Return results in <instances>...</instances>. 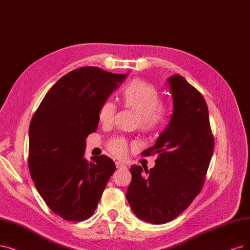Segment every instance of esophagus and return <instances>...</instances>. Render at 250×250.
I'll use <instances>...</instances> for the list:
<instances>
[{
    "label": "esophagus",
    "mask_w": 250,
    "mask_h": 250,
    "mask_svg": "<svg viewBox=\"0 0 250 250\" xmlns=\"http://www.w3.org/2000/svg\"><path fill=\"white\" fill-rule=\"evenodd\" d=\"M116 167L117 168H126L127 166L123 163V162H120V161H117L116 162Z\"/></svg>",
    "instance_id": "1"
}]
</instances>
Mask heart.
<instances>
[{
	"label": "heart",
	"mask_w": 250,
	"mask_h": 250,
	"mask_svg": "<svg viewBox=\"0 0 250 250\" xmlns=\"http://www.w3.org/2000/svg\"><path fill=\"white\" fill-rule=\"evenodd\" d=\"M122 102L126 107L138 114L137 126L144 132H152L158 129L166 118V108L161 104V97L157 89L141 80H133L122 93ZM117 111L116 104L104 102L99 109V120L104 124H109ZM108 149L117 157H124L128 151V143L123 137H115L108 143Z\"/></svg>",
	"instance_id": "1"
}]
</instances>
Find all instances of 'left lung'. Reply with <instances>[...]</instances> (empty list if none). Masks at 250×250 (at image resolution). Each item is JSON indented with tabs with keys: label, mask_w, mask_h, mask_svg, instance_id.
<instances>
[{
	"label": "left lung",
	"mask_w": 250,
	"mask_h": 250,
	"mask_svg": "<svg viewBox=\"0 0 250 250\" xmlns=\"http://www.w3.org/2000/svg\"><path fill=\"white\" fill-rule=\"evenodd\" d=\"M172 96L171 119L154 146L155 166L132 165L126 198L133 213L146 223L166 224L178 216L201 192L213 154L214 141L203 96L187 80L167 79Z\"/></svg>",
	"instance_id": "1"
}]
</instances>
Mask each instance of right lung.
Returning <instances> with one entry per match:
<instances>
[{
    "label": "right lung",
    "mask_w": 250,
    "mask_h": 250,
    "mask_svg": "<svg viewBox=\"0 0 250 250\" xmlns=\"http://www.w3.org/2000/svg\"><path fill=\"white\" fill-rule=\"evenodd\" d=\"M126 76L95 66L77 68L53 85L32 119L29 172L48 207L65 221L90 217L116 170L107 156L87 161L84 155L102 104Z\"/></svg>",
    "instance_id": "right-lung-1"
}]
</instances>
